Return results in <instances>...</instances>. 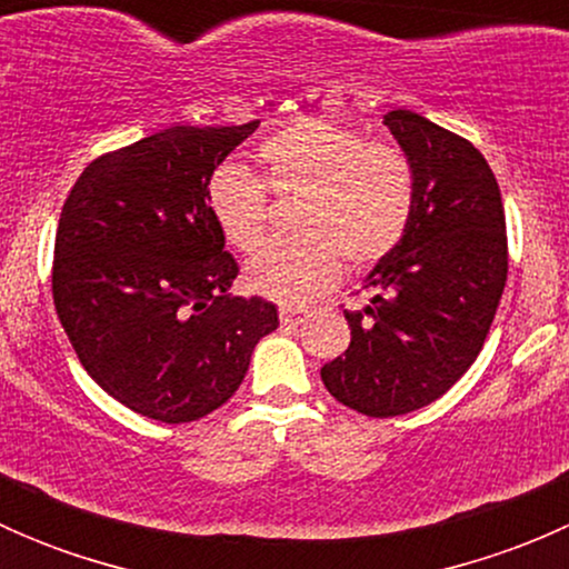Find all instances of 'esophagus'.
I'll return each mask as SVG.
<instances>
[{
	"label": "esophagus",
	"mask_w": 569,
	"mask_h": 569,
	"mask_svg": "<svg viewBox=\"0 0 569 569\" xmlns=\"http://www.w3.org/2000/svg\"><path fill=\"white\" fill-rule=\"evenodd\" d=\"M308 317V311H302V308H280V321L283 325H302Z\"/></svg>",
	"instance_id": "obj_1"
}]
</instances>
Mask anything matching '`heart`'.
I'll return each mask as SVG.
<instances>
[{
  "mask_svg": "<svg viewBox=\"0 0 569 569\" xmlns=\"http://www.w3.org/2000/svg\"><path fill=\"white\" fill-rule=\"evenodd\" d=\"M258 178L222 164L206 183L211 222L233 250L252 252L267 233V192L297 198L289 242L250 258L244 278L280 306H306L341 280L343 261L366 272L396 250L416 206V173L396 142L325 120H300L256 151Z\"/></svg>",
  "mask_w": 569,
  "mask_h": 569,
  "instance_id": "b5f03b06",
  "label": "heart"
}]
</instances>
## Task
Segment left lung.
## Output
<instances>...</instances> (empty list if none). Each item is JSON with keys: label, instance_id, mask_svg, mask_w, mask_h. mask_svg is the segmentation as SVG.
I'll return each instance as SVG.
<instances>
[{"label": "left lung", "instance_id": "obj_1", "mask_svg": "<svg viewBox=\"0 0 569 569\" xmlns=\"http://www.w3.org/2000/svg\"><path fill=\"white\" fill-rule=\"evenodd\" d=\"M416 173L410 226L366 278L363 311H343L347 352L321 366L341 405L393 418L440 399L470 369L507 286V220L487 159L410 109L382 118Z\"/></svg>", "mask_w": 569, "mask_h": 569}]
</instances>
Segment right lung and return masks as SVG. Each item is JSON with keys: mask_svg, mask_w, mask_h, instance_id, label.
I'll return each mask as SVG.
<instances>
[{"mask_svg": "<svg viewBox=\"0 0 569 569\" xmlns=\"http://www.w3.org/2000/svg\"><path fill=\"white\" fill-rule=\"evenodd\" d=\"M261 120L170 126L104 153L77 178L54 239L57 317L79 363L129 410L187 423L242 386L278 327L261 297H231L237 261L206 183Z\"/></svg>", "mask_w": 569, "mask_h": 569, "instance_id": "right-lung-1", "label": "right lung"}]
</instances>
